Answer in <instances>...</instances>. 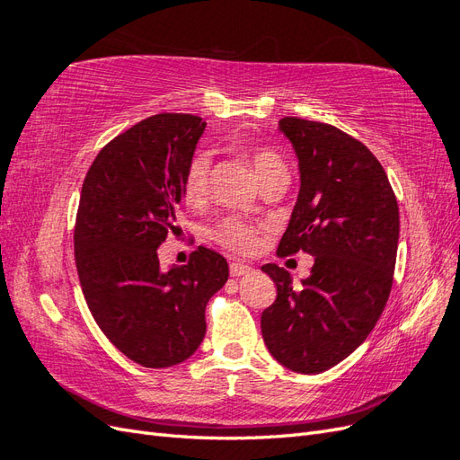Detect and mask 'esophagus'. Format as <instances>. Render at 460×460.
I'll use <instances>...</instances> for the list:
<instances>
[{"label": "esophagus", "mask_w": 460, "mask_h": 460, "mask_svg": "<svg viewBox=\"0 0 460 460\" xmlns=\"http://www.w3.org/2000/svg\"><path fill=\"white\" fill-rule=\"evenodd\" d=\"M247 272H252V267H247V264H243V262H230V276L238 278Z\"/></svg>", "instance_id": "obj_1"}]
</instances>
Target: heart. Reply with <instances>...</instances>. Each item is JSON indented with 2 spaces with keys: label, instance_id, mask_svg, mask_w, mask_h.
<instances>
[{
  "label": "heart",
  "instance_id": "obj_1",
  "mask_svg": "<svg viewBox=\"0 0 460 460\" xmlns=\"http://www.w3.org/2000/svg\"><path fill=\"white\" fill-rule=\"evenodd\" d=\"M253 171L261 184L278 174H288L286 163L278 151L270 147H253L249 151ZM208 174H211V155L207 151H198L188 163L182 182V193L188 205H203L208 196ZM261 226L243 217H226L213 226L211 235L217 243L235 253H252L257 247Z\"/></svg>",
  "mask_w": 460,
  "mask_h": 460
}]
</instances>
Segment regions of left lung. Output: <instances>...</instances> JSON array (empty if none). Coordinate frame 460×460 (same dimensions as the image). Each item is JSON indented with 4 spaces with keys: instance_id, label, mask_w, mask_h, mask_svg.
Segmentation results:
<instances>
[{
    "instance_id": "1",
    "label": "left lung",
    "mask_w": 460,
    "mask_h": 460,
    "mask_svg": "<svg viewBox=\"0 0 460 460\" xmlns=\"http://www.w3.org/2000/svg\"><path fill=\"white\" fill-rule=\"evenodd\" d=\"M299 159L301 190L278 257H314L301 288L284 267L264 264L276 301L261 314L264 345L301 374L336 367L367 340L394 284L399 207L380 161L326 122L284 117Z\"/></svg>"
}]
</instances>
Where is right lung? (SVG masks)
Returning <instances> with one entry per match:
<instances>
[{"label": "right lung", "instance_id": "1", "mask_svg": "<svg viewBox=\"0 0 460 460\" xmlns=\"http://www.w3.org/2000/svg\"><path fill=\"white\" fill-rule=\"evenodd\" d=\"M201 117L161 113L97 153L75 222V261L88 309L117 349L146 368L182 363L205 336V307L228 262L199 245L184 267L161 270L157 247L178 232L188 163Z\"/></svg>", "mask_w": 460, "mask_h": 460}]
</instances>
